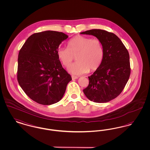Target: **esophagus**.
<instances>
[{
  "label": "esophagus",
  "mask_w": 150,
  "mask_h": 150,
  "mask_svg": "<svg viewBox=\"0 0 150 150\" xmlns=\"http://www.w3.org/2000/svg\"><path fill=\"white\" fill-rule=\"evenodd\" d=\"M71 78L73 80L74 79H78V76H74V75H72Z\"/></svg>",
  "instance_id": "34e87169"
}]
</instances>
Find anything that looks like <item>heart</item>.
<instances>
[{"label": "heart", "mask_w": 150, "mask_h": 150, "mask_svg": "<svg viewBox=\"0 0 150 150\" xmlns=\"http://www.w3.org/2000/svg\"><path fill=\"white\" fill-rule=\"evenodd\" d=\"M57 56L65 67L71 64L74 56H76L75 64L68 68L73 75H80L89 70H96L102 63L103 57L102 44L100 40L84 36L74 37L68 43V48H59Z\"/></svg>", "instance_id": "b5f03b06"}]
</instances>
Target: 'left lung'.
<instances>
[{"label":"left lung","mask_w":150,"mask_h":150,"mask_svg":"<svg viewBox=\"0 0 150 150\" xmlns=\"http://www.w3.org/2000/svg\"><path fill=\"white\" fill-rule=\"evenodd\" d=\"M80 34L96 36L100 41L103 50L102 63L88 77L89 85L83 92L91 101L108 102L121 93L128 81L130 74L128 51L114 33L93 29Z\"/></svg>","instance_id":"left-lung-1"}]
</instances>
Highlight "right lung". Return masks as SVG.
Returning a JSON list of instances; mask_svg holds the SVG:
<instances>
[{
  "mask_svg": "<svg viewBox=\"0 0 150 150\" xmlns=\"http://www.w3.org/2000/svg\"><path fill=\"white\" fill-rule=\"evenodd\" d=\"M68 37L54 31L35 33L28 38L19 52L18 82L24 92L39 104L59 102L72 80L57 56L59 45Z\"/></svg>",
  "mask_w": 150,
  "mask_h": 150,
  "instance_id": "right-lung-1",
  "label": "right lung"
}]
</instances>
